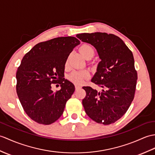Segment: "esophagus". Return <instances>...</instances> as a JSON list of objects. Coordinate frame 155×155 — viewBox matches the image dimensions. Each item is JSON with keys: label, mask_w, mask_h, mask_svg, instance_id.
<instances>
[{"label": "esophagus", "mask_w": 155, "mask_h": 155, "mask_svg": "<svg viewBox=\"0 0 155 155\" xmlns=\"http://www.w3.org/2000/svg\"><path fill=\"white\" fill-rule=\"evenodd\" d=\"M80 88H81V86H80V85H75V89H76V90L79 89Z\"/></svg>", "instance_id": "obj_1"}]
</instances>
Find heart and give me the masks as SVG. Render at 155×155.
Segmentation results:
<instances>
[{"label":"heart","mask_w":155,"mask_h":155,"mask_svg":"<svg viewBox=\"0 0 155 155\" xmlns=\"http://www.w3.org/2000/svg\"><path fill=\"white\" fill-rule=\"evenodd\" d=\"M81 53L86 59L92 57L94 54V50L92 47L89 44H83L79 49ZM89 74L86 71H74L70 75V79L75 83H82L86 78H88Z\"/></svg>","instance_id":"obj_1"}]
</instances>
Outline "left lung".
I'll return each mask as SVG.
<instances>
[{
	"label": "left lung",
	"instance_id": "8db88e82",
	"mask_svg": "<svg viewBox=\"0 0 155 155\" xmlns=\"http://www.w3.org/2000/svg\"><path fill=\"white\" fill-rule=\"evenodd\" d=\"M77 37L96 48L101 61L91 79L102 88L98 92L83 86L85 112L98 124L110 125L126 113L134 98L137 73L133 53L121 38L102 32L80 34Z\"/></svg>",
	"mask_w": 155,
	"mask_h": 155
}]
</instances>
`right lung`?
I'll return each mask as SVG.
<instances>
[{"label":"right lung","instance_id":"add662e5","mask_svg":"<svg viewBox=\"0 0 155 155\" xmlns=\"http://www.w3.org/2000/svg\"><path fill=\"white\" fill-rule=\"evenodd\" d=\"M80 44L74 37H59L39 43L23 57L16 72V92L23 109L32 120L49 125L61 116L74 86L64 79L67 59ZM61 90L53 93L51 84Z\"/></svg>","mask_w":155,"mask_h":155}]
</instances>
